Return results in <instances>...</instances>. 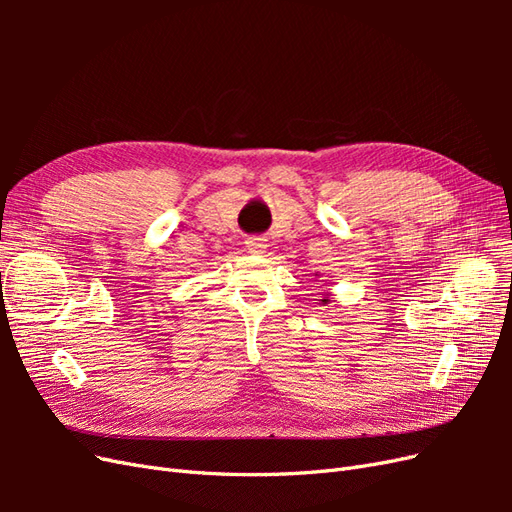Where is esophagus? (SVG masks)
Wrapping results in <instances>:
<instances>
[{
	"label": "esophagus",
	"mask_w": 512,
	"mask_h": 512,
	"mask_svg": "<svg viewBox=\"0 0 512 512\" xmlns=\"http://www.w3.org/2000/svg\"><path fill=\"white\" fill-rule=\"evenodd\" d=\"M245 247H247V252H252V254H265L267 239L265 237H250L245 241Z\"/></svg>",
	"instance_id": "1"
}]
</instances>
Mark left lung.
<instances>
[{"instance_id": "left-lung-1", "label": "left lung", "mask_w": 512, "mask_h": 512, "mask_svg": "<svg viewBox=\"0 0 512 512\" xmlns=\"http://www.w3.org/2000/svg\"><path fill=\"white\" fill-rule=\"evenodd\" d=\"M327 301H329V299H324V301H322V303H327Z\"/></svg>"}]
</instances>
